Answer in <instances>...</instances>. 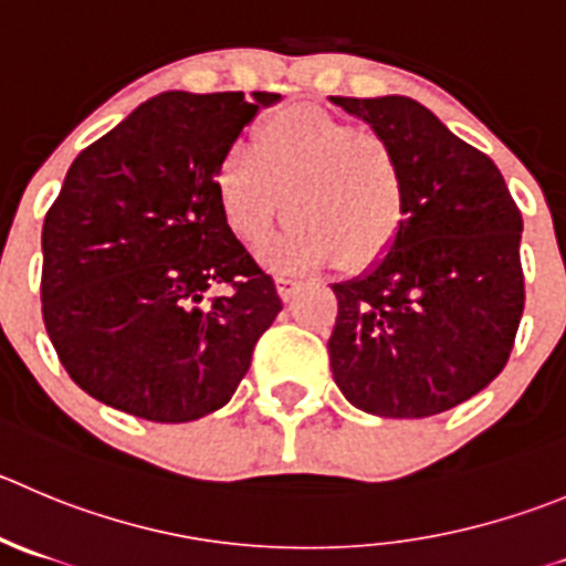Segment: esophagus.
I'll return each mask as SVG.
<instances>
[{"instance_id":"obj_1","label":"esophagus","mask_w":566,"mask_h":566,"mask_svg":"<svg viewBox=\"0 0 566 566\" xmlns=\"http://www.w3.org/2000/svg\"><path fill=\"white\" fill-rule=\"evenodd\" d=\"M274 286H277V294H280V300H294L300 294V289H303V280H297V277H289V274H277V277H274Z\"/></svg>"}]
</instances>
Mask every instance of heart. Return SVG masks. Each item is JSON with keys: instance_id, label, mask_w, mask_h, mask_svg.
I'll return each mask as SVG.
<instances>
[{"instance_id": "1", "label": "heart", "mask_w": 566, "mask_h": 566, "mask_svg": "<svg viewBox=\"0 0 566 566\" xmlns=\"http://www.w3.org/2000/svg\"><path fill=\"white\" fill-rule=\"evenodd\" d=\"M222 222L258 247L280 213L289 219L269 261L277 269H347L391 250L408 213L406 169L395 144L316 105L272 113L252 133V149L230 144L213 171Z\"/></svg>"}]
</instances>
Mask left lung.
<instances>
[{"mask_svg": "<svg viewBox=\"0 0 566 566\" xmlns=\"http://www.w3.org/2000/svg\"><path fill=\"white\" fill-rule=\"evenodd\" d=\"M397 147L408 213L391 250L333 283V380L360 411L422 419L486 389L525 305L522 217L492 158L411 96H331Z\"/></svg>", "mask_w": 566, "mask_h": 566, "instance_id": "obj_1", "label": "left lung"}]
</instances>
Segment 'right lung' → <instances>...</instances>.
<instances>
[{
	"mask_svg": "<svg viewBox=\"0 0 566 566\" xmlns=\"http://www.w3.org/2000/svg\"><path fill=\"white\" fill-rule=\"evenodd\" d=\"M280 94L164 91L69 166L41 233L44 325L74 384L149 422L228 406L283 311L224 228L219 158ZM228 298L207 297L213 285Z\"/></svg>",
	"mask_w": 566,
	"mask_h": 566,
	"instance_id": "1",
	"label": "right lung"
}]
</instances>
